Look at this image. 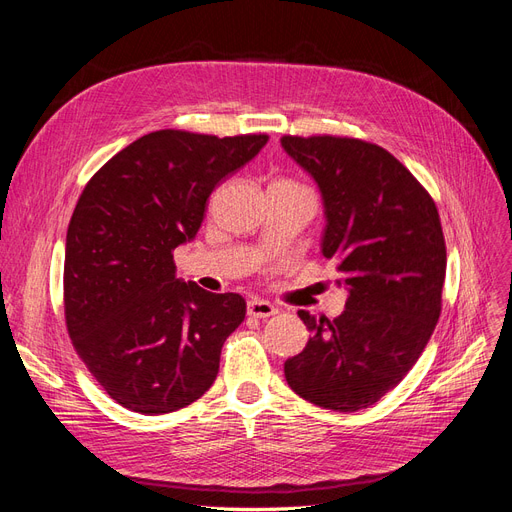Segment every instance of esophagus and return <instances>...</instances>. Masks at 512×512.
Here are the masks:
<instances>
[{
    "label": "esophagus",
    "mask_w": 512,
    "mask_h": 512,
    "mask_svg": "<svg viewBox=\"0 0 512 512\" xmlns=\"http://www.w3.org/2000/svg\"><path fill=\"white\" fill-rule=\"evenodd\" d=\"M247 314L252 318H269L277 314V307L269 301H262V299H252L247 303Z\"/></svg>",
    "instance_id": "esophagus-1"
}]
</instances>
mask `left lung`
<instances>
[{
	"mask_svg": "<svg viewBox=\"0 0 512 512\" xmlns=\"http://www.w3.org/2000/svg\"><path fill=\"white\" fill-rule=\"evenodd\" d=\"M318 185L322 256L337 262L346 309L333 320L299 309L312 331L284 363L290 389L327 410L374 406L404 380L436 329L446 245L431 196L389 151L359 138L282 136Z\"/></svg>",
	"mask_w": 512,
	"mask_h": 512,
	"instance_id": "obj_1",
	"label": "left lung"
}]
</instances>
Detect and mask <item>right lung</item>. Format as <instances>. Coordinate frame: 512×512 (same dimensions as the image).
<instances>
[{"label":"right lung","mask_w":512,"mask_h":512,"mask_svg":"<svg viewBox=\"0 0 512 512\" xmlns=\"http://www.w3.org/2000/svg\"><path fill=\"white\" fill-rule=\"evenodd\" d=\"M267 141L158 130L85 185L66 237V324L91 376L123 408L166 414L211 389L245 301L179 280L173 252L196 237L211 192Z\"/></svg>","instance_id":"obj_1"}]
</instances>
